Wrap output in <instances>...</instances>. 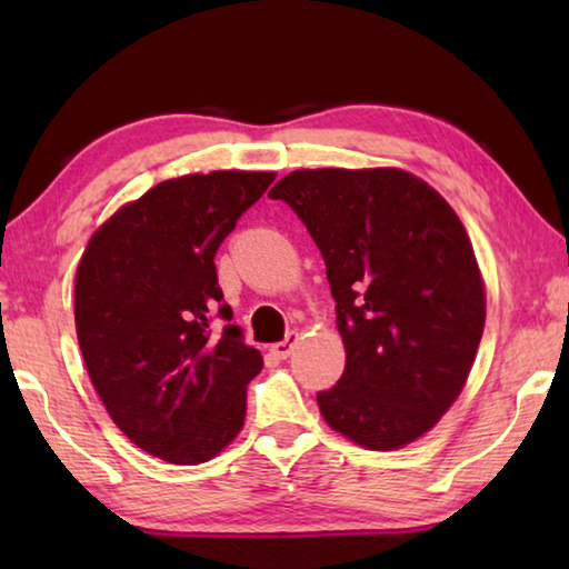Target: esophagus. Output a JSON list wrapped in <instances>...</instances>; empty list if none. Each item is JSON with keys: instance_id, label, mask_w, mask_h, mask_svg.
<instances>
[{"instance_id": "1", "label": "esophagus", "mask_w": 569, "mask_h": 569, "mask_svg": "<svg viewBox=\"0 0 569 569\" xmlns=\"http://www.w3.org/2000/svg\"><path fill=\"white\" fill-rule=\"evenodd\" d=\"M296 343H298V333L291 331L283 341H278V343L271 346V353L276 356V359H288V356H291V351L296 349Z\"/></svg>"}]
</instances>
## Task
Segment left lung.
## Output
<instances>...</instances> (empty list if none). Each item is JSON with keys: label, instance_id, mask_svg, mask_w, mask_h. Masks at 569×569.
Segmentation results:
<instances>
[{"label": "left lung", "instance_id": "8db88e82", "mask_svg": "<svg viewBox=\"0 0 569 569\" xmlns=\"http://www.w3.org/2000/svg\"><path fill=\"white\" fill-rule=\"evenodd\" d=\"M286 200L319 246L346 369L321 417L353 445L417 441L465 389L487 296L471 240L445 198L399 168L288 172Z\"/></svg>", "mask_w": 569, "mask_h": 569}]
</instances>
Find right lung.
<instances>
[{
	"mask_svg": "<svg viewBox=\"0 0 569 569\" xmlns=\"http://www.w3.org/2000/svg\"><path fill=\"white\" fill-rule=\"evenodd\" d=\"M276 172L170 178L94 230L74 276L77 341L104 409L132 445L203 465L238 437L263 356L220 298L216 250Z\"/></svg>",
	"mask_w": 569,
	"mask_h": 569,
	"instance_id": "right-lung-1",
	"label": "right lung"
}]
</instances>
